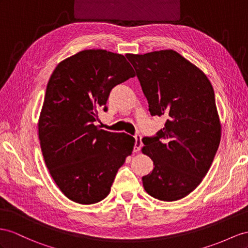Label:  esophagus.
Masks as SVG:
<instances>
[{
	"label": "esophagus",
	"instance_id": "obj_1",
	"mask_svg": "<svg viewBox=\"0 0 248 248\" xmlns=\"http://www.w3.org/2000/svg\"><path fill=\"white\" fill-rule=\"evenodd\" d=\"M134 138H135V145H134V152H139L140 151V149H141V147H142V141H141V136L139 135V134H136L135 136H134Z\"/></svg>",
	"mask_w": 248,
	"mask_h": 248
}]
</instances>
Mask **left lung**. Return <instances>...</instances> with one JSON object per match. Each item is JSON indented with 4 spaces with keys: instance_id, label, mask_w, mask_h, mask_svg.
Returning <instances> with one entry per match:
<instances>
[{
    "instance_id": "obj_1",
    "label": "left lung",
    "mask_w": 248,
    "mask_h": 248,
    "mask_svg": "<svg viewBox=\"0 0 248 248\" xmlns=\"http://www.w3.org/2000/svg\"><path fill=\"white\" fill-rule=\"evenodd\" d=\"M140 81L152 116L167 117L156 136L143 137L142 153L154 169L142 177L149 195L185 198L211 168L221 139L214 89L206 75L174 50L126 54Z\"/></svg>"
}]
</instances>
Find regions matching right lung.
<instances>
[{
  "instance_id": "right-lung-1",
  "label": "right lung",
  "mask_w": 248,
  "mask_h": 248,
  "mask_svg": "<svg viewBox=\"0 0 248 248\" xmlns=\"http://www.w3.org/2000/svg\"><path fill=\"white\" fill-rule=\"evenodd\" d=\"M122 54L84 50L61 62L48 81L39 118L41 149L56 186L67 198L93 204L109 195L135 139L95 125L112 89L134 78Z\"/></svg>"
}]
</instances>
